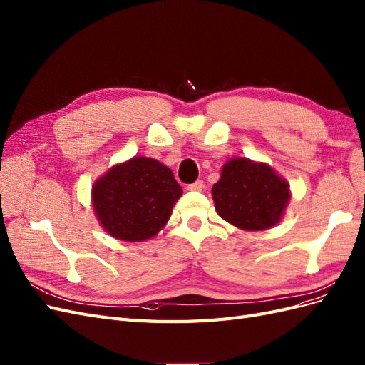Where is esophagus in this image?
Segmentation results:
<instances>
[{
  "mask_svg": "<svg viewBox=\"0 0 365 365\" xmlns=\"http://www.w3.org/2000/svg\"><path fill=\"white\" fill-rule=\"evenodd\" d=\"M203 188H205V185H203L202 180H197V182L186 186V190H188V191H203Z\"/></svg>",
  "mask_w": 365,
  "mask_h": 365,
  "instance_id": "34e87169",
  "label": "esophagus"
}]
</instances>
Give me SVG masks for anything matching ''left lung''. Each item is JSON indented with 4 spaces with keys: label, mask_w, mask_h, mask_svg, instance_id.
<instances>
[{
    "label": "left lung",
    "mask_w": 365,
    "mask_h": 365,
    "mask_svg": "<svg viewBox=\"0 0 365 365\" xmlns=\"http://www.w3.org/2000/svg\"><path fill=\"white\" fill-rule=\"evenodd\" d=\"M289 183L272 166L232 158L212 186L217 214L243 231H264L281 222L290 200Z\"/></svg>",
    "instance_id": "left-lung-1"
}]
</instances>
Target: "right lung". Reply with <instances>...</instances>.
Here are the masks:
<instances>
[{
  "label": "right lung",
  "mask_w": 365,
  "mask_h": 365,
  "mask_svg": "<svg viewBox=\"0 0 365 365\" xmlns=\"http://www.w3.org/2000/svg\"><path fill=\"white\" fill-rule=\"evenodd\" d=\"M182 194L168 166L134 155L98 177L91 186V205L108 235L122 242H143L166 226Z\"/></svg>",
  "instance_id": "obj_1"
}]
</instances>
